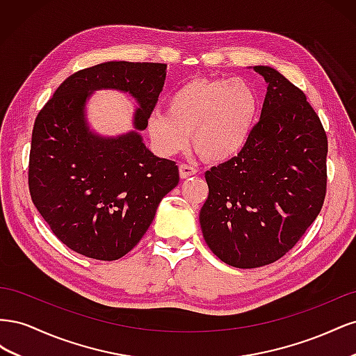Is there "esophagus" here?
Segmentation results:
<instances>
[{
  "mask_svg": "<svg viewBox=\"0 0 356 356\" xmlns=\"http://www.w3.org/2000/svg\"><path fill=\"white\" fill-rule=\"evenodd\" d=\"M197 174V169L196 168H193V166H190V165H179V177L184 179V178H188V177H193V175H196Z\"/></svg>",
  "mask_w": 356,
  "mask_h": 356,
  "instance_id": "34e87169",
  "label": "esophagus"
}]
</instances>
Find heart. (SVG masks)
Instances as JSON below:
<instances>
[{
	"label": "heart",
	"mask_w": 356,
	"mask_h": 356,
	"mask_svg": "<svg viewBox=\"0 0 356 356\" xmlns=\"http://www.w3.org/2000/svg\"><path fill=\"white\" fill-rule=\"evenodd\" d=\"M260 115V96L243 79H193L172 92L166 111L147 117V134L160 156L188 145L209 161L238 156L250 143Z\"/></svg>",
	"instance_id": "obj_1"
}]
</instances>
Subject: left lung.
I'll list each match as a JSON object with an SVG mask.
<instances>
[{"mask_svg": "<svg viewBox=\"0 0 356 356\" xmlns=\"http://www.w3.org/2000/svg\"><path fill=\"white\" fill-rule=\"evenodd\" d=\"M267 93L242 152L207 170L209 195L199 221L225 264L255 268L293 248L325 199L328 141L305 93L272 67H252Z\"/></svg>", "mask_w": 356, "mask_h": 356, "instance_id": "left-lung-1", "label": "left lung"}]
</instances>
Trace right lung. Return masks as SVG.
I'll use <instances>...</instances> for the list:
<instances>
[{
    "instance_id": "add662e5",
    "label": "right lung",
    "mask_w": 356,
    "mask_h": 356,
    "mask_svg": "<svg viewBox=\"0 0 356 356\" xmlns=\"http://www.w3.org/2000/svg\"><path fill=\"white\" fill-rule=\"evenodd\" d=\"M165 79V63H99L70 75L38 113L29 153L31 199L72 251L102 261L122 258L178 186L175 161L154 156L141 136ZM102 88L137 101L134 131L102 137L91 131L85 104Z\"/></svg>"
}]
</instances>
